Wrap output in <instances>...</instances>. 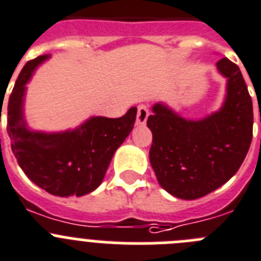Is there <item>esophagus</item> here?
Wrapping results in <instances>:
<instances>
[{
  "mask_svg": "<svg viewBox=\"0 0 261 261\" xmlns=\"http://www.w3.org/2000/svg\"><path fill=\"white\" fill-rule=\"evenodd\" d=\"M148 108L144 103L138 105V113H137V124H144L148 118Z\"/></svg>",
  "mask_w": 261,
  "mask_h": 261,
  "instance_id": "obj_1",
  "label": "esophagus"
}]
</instances>
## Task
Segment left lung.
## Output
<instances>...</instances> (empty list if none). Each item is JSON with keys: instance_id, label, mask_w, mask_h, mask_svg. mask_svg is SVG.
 <instances>
[{"instance_id": "left-lung-1", "label": "left lung", "mask_w": 261, "mask_h": 261, "mask_svg": "<svg viewBox=\"0 0 261 261\" xmlns=\"http://www.w3.org/2000/svg\"><path fill=\"white\" fill-rule=\"evenodd\" d=\"M217 67L227 77V96L218 113L187 121L156 103L147 119L152 133L149 162L159 184L177 198H199L227 182L252 142V99L242 72L227 58Z\"/></svg>"}]
</instances>
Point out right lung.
Masks as SVG:
<instances>
[{
  "mask_svg": "<svg viewBox=\"0 0 261 261\" xmlns=\"http://www.w3.org/2000/svg\"><path fill=\"white\" fill-rule=\"evenodd\" d=\"M47 58L38 56L26 63L9 97L6 118L11 151L34 184L54 196L80 197L102 182L113 155L133 130L137 108L121 118L93 117L73 131L31 133L22 113L24 85Z\"/></svg>",
  "mask_w": 261,
  "mask_h": 261,
  "instance_id": "1",
  "label": "right lung"
}]
</instances>
